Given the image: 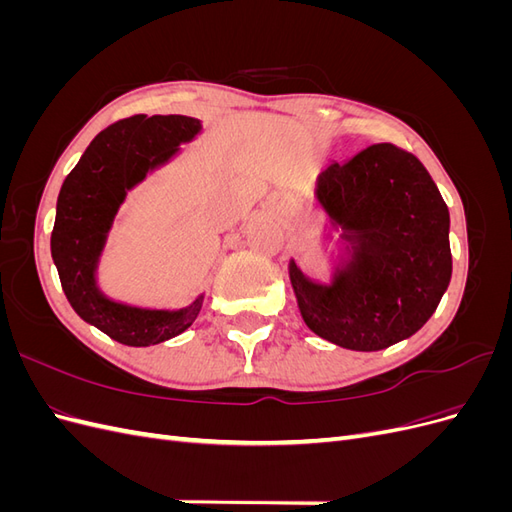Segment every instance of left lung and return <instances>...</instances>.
Masks as SVG:
<instances>
[{"instance_id":"8db88e82","label":"left lung","mask_w":512,"mask_h":512,"mask_svg":"<svg viewBox=\"0 0 512 512\" xmlns=\"http://www.w3.org/2000/svg\"><path fill=\"white\" fill-rule=\"evenodd\" d=\"M316 198L342 228L350 258L331 284L290 260L305 324L348 350H382L414 335L451 282L448 207L427 168L391 143L371 145L318 177Z\"/></svg>"}]
</instances>
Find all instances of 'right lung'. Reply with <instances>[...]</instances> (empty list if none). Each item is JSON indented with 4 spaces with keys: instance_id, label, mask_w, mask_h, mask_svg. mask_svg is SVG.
Listing matches in <instances>:
<instances>
[{
    "instance_id": "obj_1",
    "label": "right lung",
    "mask_w": 512,
    "mask_h": 512,
    "mask_svg": "<svg viewBox=\"0 0 512 512\" xmlns=\"http://www.w3.org/2000/svg\"><path fill=\"white\" fill-rule=\"evenodd\" d=\"M200 132V121L185 115H134L102 130L66 177L57 198L51 256L61 288L85 322L126 346H153L177 337L196 320L203 294L188 305L143 309L123 305L98 288L96 271L108 230L128 190L149 170L166 164Z\"/></svg>"
}]
</instances>
